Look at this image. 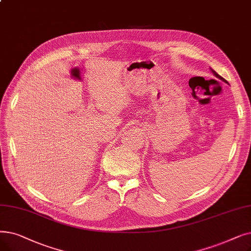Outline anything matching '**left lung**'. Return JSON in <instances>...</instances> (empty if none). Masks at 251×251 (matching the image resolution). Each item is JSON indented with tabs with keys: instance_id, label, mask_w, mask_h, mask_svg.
<instances>
[{
	"instance_id": "left-lung-1",
	"label": "left lung",
	"mask_w": 251,
	"mask_h": 251,
	"mask_svg": "<svg viewBox=\"0 0 251 251\" xmlns=\"http://www.w3.org/2000/svg\"><path fill=\"white\" fill-rule=\"evenodd\" d=\"M211 71H212V73H213V75H215V77H216V78H219V79H220V80H222V81H224V82H226V80H225V79H224V78H223V77H222V75H219V74H217V73H216V72H215V71H213V70H211Z\"/></svg>"
}]
</instances>
